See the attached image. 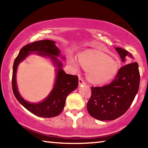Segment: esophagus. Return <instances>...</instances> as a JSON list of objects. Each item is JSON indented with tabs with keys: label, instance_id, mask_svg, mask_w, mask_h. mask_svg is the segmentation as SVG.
I'll return each instance as SVG.
<instances>
[{
	"label": "esophagus",
	"instance_id": "34e87169",
	"mask_svg": "<svg viewBox=\"0 0 148 148\" xmlns=\"http://www.w3.org/2000/svg\"><path fill=\"white\" fill-rule=\"evenodd\" d=\"M86 84V82L84 80V79L82 78V77H79V84Z\"/></svg>",
	"mask_w": 148,
	"mask_h": 148
}]
</instances>
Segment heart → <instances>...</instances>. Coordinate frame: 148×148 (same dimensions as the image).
Returning a JSON list of instances; mask_svg holds the SVG:
<instances>
[{"mask_svg":"<svg viewBox=\"0 0 148 148\" xmlns=\"http://www.w3.org/2000/svg\"><path fill=\"white\" fill-rule=\"evenodd\" d=\"M71 62L76 67L73 60ZM79 64L87 71L89 81L96 84H104L114 78L119 70L117 60L96 49L86 50L78 56Z\"/></svg>","mask_w":148,"mask_h":148,"instance_id":"heart-1","label":"heart"}]
</instances>
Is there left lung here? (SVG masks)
<instances>
[{"mask_svg": "<svg viewBox=\"0 0 148 148\" xmlns=\"http://www.w3.org/2000/svg\"><path fill=\"white\" fill-rule=\"evenodd\" d=\"M116 51L125 61L129 52L121 47ZM140 72L136 62L126 64L119 69L116 78L102 87H91V96L87 104L89 114L94 118L107 121L114 120L129 108L139 89Z\"/></svg>", "mask_w": 148, "mask_h": 148, "instance_id": "8db88e82", "label": "left lung"}]
</instances>
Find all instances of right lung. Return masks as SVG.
Instances as JSON below:
<instances>
[{
  "mask_svg": "<svg viewBox=\"0 0 148 148\" xmlns=\"http://www.w3.org/2000/svg\"><path fill=\"white\" fill-rule=\"evenodd\" d=\"M32 52H38L39 54L48 56L52 59L59 69H58L56 84L49 96L42 103H29L20 96L17 91L15 74L19 62ZM60 51L55 42L43 40L25 45L20 50L15 59L12 73V90L17 101L32 114L42 117H53L61 114L64 108L65 101L68 95L76 89L78 85V77L76 75L67 74L61 69V62L56 56H59Z\"/></svg>",
  "mask_w": 148,
  "mask_h": 148,
  "instance_id": "obj_1",
  "label": "right lung"
}]
</instances>
